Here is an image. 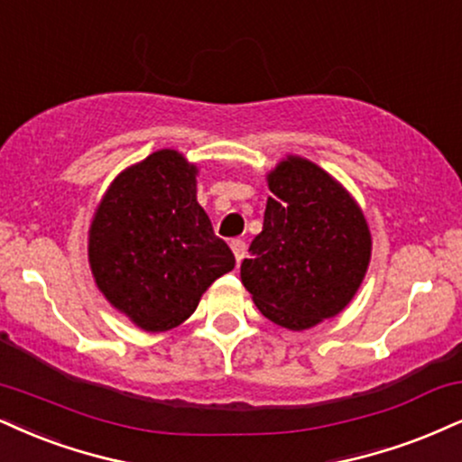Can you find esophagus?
Here are the masks:
<instances>
[{
  "label": "esophagus",
  "instance_id": "obj_1",
  "mask_svg": "<svg viewBox=\"0 0 462 462\" xmlns=\"http://www.w3.org/2000/svg\"><path fill=\"white\" fill-rule=\"evenodd\" d=\"M231 250H233V254H236V261H237V263H240V261L246 257V242L233 240L231 242Z\"/></svg>",
  "mask_w": 462,
  "mask_h": 462
}]
</instances>
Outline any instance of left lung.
Segmentation results:
<instances>
[{
  "mask_svg": "<svg viewBox=\"0 0 462 462\" xmlns=\"http://www.w3.org/2000/svg\"><path fill=\"white\" fill-rule=\"evenodd\" d=\"M263 231L240 276L261 315L301 332L343 312L366 276L373 237L351 192L309 158L289 153L265 175Z\"/></svg>",
  "mask_w": 462,
  "mask_h": 462,
  "instance_id": "left-lung-1",
  "label": "left lung"
}]
</instances>
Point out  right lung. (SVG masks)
Listing matches in <instances>:
<instances>
[{
    "mask_svg": "<svg viewBox=\"0 0 462 462\" xmlns=\"http://www.w3.org/2000/svg\"><path fill=\"white\" fill-rule=\"evenodd\" d=\"M197 175L178 150L153 152L111 181L89 225L96 287L143 332L178 328L236 267L197 201Z\"/></svg>",
    "mask_w": 462,
    "mask_h": 462,
    "instance_id": "obj_1",
    "label": "right lung"
}]
</instances>
